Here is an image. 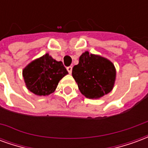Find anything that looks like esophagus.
<instances>
[{
	"instance_id": "obj_1",
	"label": "esophagus",
	"mask_w": 148,
	"mask_h": 148,
	"mask_svg": "<svg viewBox=\"0 0 148 148\" xmlns=\"http://www.w3.org/2000/svg\"><path fill=\"white\" fill-rule=\"evenodd\" d=\"M66 70H67V71L69 72V74H71V73H72V66H68V67L66 68Z\"/></svg>"
}]
</instances>
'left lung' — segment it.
<instances>
[{"label": "left lung", "mask_w": 148, "mask_h": 148, "mask_svg": "<svg viewBox=\"0 0 148 148\" xmlns=\"http://www.w3.org/2000/svg\"><path fill=\"white\" fill-rule=\"evenodd\" d=\"M72 75L84 96L99 98L112 90L116 70L109 60L86 51L73 67Z\"/></svg>", "instance_id": "1"}]
</instances>
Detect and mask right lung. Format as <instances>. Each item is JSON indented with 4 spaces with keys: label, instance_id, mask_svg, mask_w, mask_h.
<instances>
[{
    "label": "right lung",
    "instance_id": "add662e5",
    "mask_svg": "<svg viewBox=\"0 0 148 148\" xmlns=\"http://www.w3.org/2000/svg\"><path fill=\"white\" fill-rule=\"evenodd\" d=\"M67 74L62 62L55 60L48 54L32 62L23 71L27 89L39 96L53 93L59 81Z\"/></svg>",
    "mask_w": 148,
    "mask_h": 148
}]
</instances>
